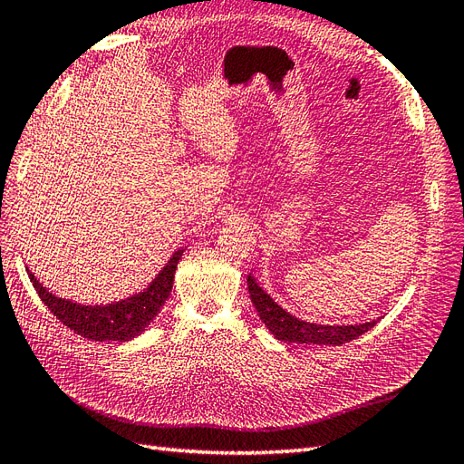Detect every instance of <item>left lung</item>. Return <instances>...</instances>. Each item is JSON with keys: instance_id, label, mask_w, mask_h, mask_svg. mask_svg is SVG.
Here are the masks:
<instances>
[{"instance_id": "1", "label": "left lung", "mask_w": 464, "mask_h": 464, "mask_svg": "<svg viewBox=\"0 0 464 464\" xmlns=\"http://www.w3.org/2000/svg\"><path fill=\"white\" fill-rule=\"evenodd\" d=\"M246 286H248V294H251V302L256 307L263 324L268 327L270 334L280 341L314 343V345H343V343L356 339L376 325V322L359 324V325H341V327L305 324V322H300L298 317L290 315L288 312H284L282 307L258 286L251 275L246 276Z\"/></svg>"}]
</instances>
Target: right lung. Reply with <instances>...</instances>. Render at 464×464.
<instances>
[{
	"label": "right lung",
	"mask_w": 464,
	"mask_h": 464,
	"mask_svg": "<svg viewBox=\"0 0 464 464\" xmlns=\"http://www.w3.org/2000/svg\"><path fill=\"white\" fill-rule=\"evenodd\" d=\"M182 248L172 255L169 265L162 268L160 275L152 280L150 286L133 298L110 305H80L63 298H56L46 292L39 280L34 278L29 268V278L37 290L39 298L56 315L58 322L72 329L74 334L92 341H129L145 331L154 317L159 315L162 304L169 298L174 284V272L180 263Z\"/></svg>",
	"instance_id": "1"
}]
</instances>
